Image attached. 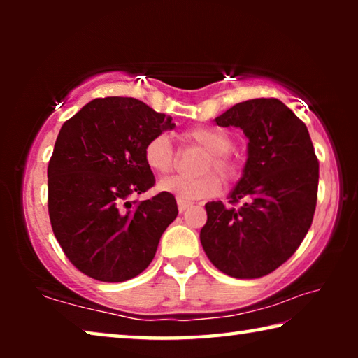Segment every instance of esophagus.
I'll return each instance as SVG.
<instances>
[{"label": "esophagus", "instance_id": "obj_1", "mask_svg": "<svg viewBox=\"0 0 358 358\" xmlns=\"http://www.w3.org/2000/svg\"><path fill=\"white\" fill-rule=\"evenodd\" d=\"M191 207V203L189 202H185V201H178V210H180V213H183L185 210H187Z\"/></svg>", "mask_w": 358, "mask_h": 358}]
</instances>
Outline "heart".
<instances>
[{"instance_id": "1", "label": "heart", "mask_w": 358, "mask_h": 358, "mask_svg": "<svg viewBox=\"0 0 358 358\" xmlns=\"http://www.w3.org/2000/svg\"><path fill=\"white\" fill-rule=\"evenodd\" d=\"M185 138L199 145L208 151L201 167L202 172L211 169L224 178H232L235 175V162L229 156V151L234 147V141L227 132L208 126H199L185 132ZM143 161L151 172L157 175H167L173 169L175 153L171 138L167 134H157L151 137L143 147ZM159 189L172 194L178 201L192 202L202 199L215 197L221 192V180L215 173H205L197 178L171 177L162 180Z\"/></svg>"}]
</instances>
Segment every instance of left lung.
I'll list each match as a JSON object with an SVG mask.
<instances>
[{"instance_id":"1","label":"left lung","mask_w":358,"mask_h":358,"mask_svg":"<svg viewBox=\"0 0 358 358\" xmlns=\"http://www.w3.org/2000/svg\"><path fill=\"white\" fill-rule=\"evenodd\" d=\"M215 121L243 131L248 157L229 192L232 207L221 201L205 205L201 243L222 273L254 280L286 262L311 227L319 162L305 123L280 99L240 102Z\"/></svg>"}]
</instances>
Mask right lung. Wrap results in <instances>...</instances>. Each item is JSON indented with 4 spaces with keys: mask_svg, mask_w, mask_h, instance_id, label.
I'll return each instance as SVG.
<instances>
[{
    "mask_svg": "<svg viewBox=\"0 0 358 358\" xmlns=\"http://www.w3.org/2000/svg\"><path fill=\"white\" fill-rule=\"evenodd\" d=\"M175 128L172 117L134 98H99L59 129L47 169L53 234L72 265L90 278L121 282L153 260L178 215L172 194L132 196L155 185L143 161L151 137Z\"/></svg>",
    "mask_w": 358,
    "mask_h": 358,
    "instance_id": "right-lung-1",
    "label": "right lung"
}]
</instances>
